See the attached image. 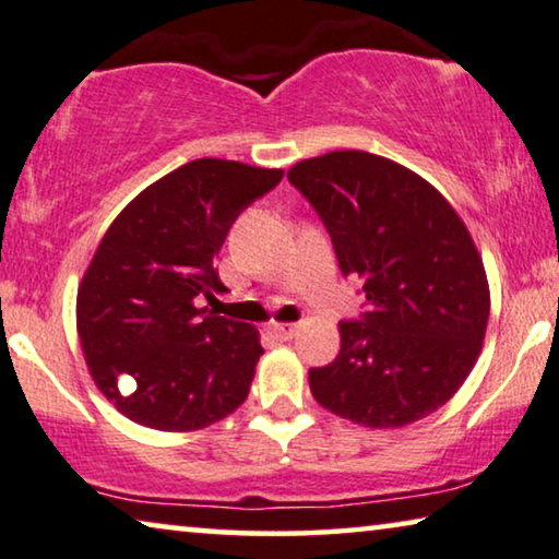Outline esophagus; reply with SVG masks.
Masks as SVG:
<instances>
[{
    "instance_id": "obj_1",
    "label": "esophagus",
    "mask_w": 559,
    "mask_h": 559,
    "mask_svg": "<svg viewBox=\"0 0 559 559\" xmlns=\"http://www.w3.org/2000/svg\"><path fill=\"white\" fill-rule=\"evenodd\" d=\"M271 331H273V336H276V338L288 341V338L296 336L298 326H296V323H276V326H273Z\"/></svg>"
}]
</instances>
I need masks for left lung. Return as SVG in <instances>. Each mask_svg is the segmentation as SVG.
<instances>
[{
	"instance_id": "8db88e82",
	"label": "left lung",
	"mask_w": 559,
	"mask_h": 559,
	"mask_svg": "<svg viewBox=\"0 0 559 559\" xmlns=\"http://www.w3.org/2000/svg\"><path fill=\"white\" fill-rule=\"evenodd\" d=\"M288 180L369 306L338 323L336 359L308 371L313 399L371 429L437 412L469 377L489 319L487 273L462 218L419 175L364 150L296 163Z\"/></svg>"
}]
</instances>
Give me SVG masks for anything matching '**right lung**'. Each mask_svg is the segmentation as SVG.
Instances as JSON below:
<instances>
[{
    "label": "right lung",
    "mask_w": 559,
    "mask_h": 559,
    "mask_svg": "<svg viewBox=\"0 0 559 559\" xmlns=\"http://www.w3.org/2000/svg\"><path fill=\"white\" fill-rule=\"evenodd\" d=\"M283 170L200 157L147 186L112 221L78 290V333L97 389L128 419L193 431L246 402L263 346L251 323L198 308L223 290L213 258ZM130 376L136 389L122 395Z\"/></svg>",
    "instance_id": "obj_1"
}]
</instances>
